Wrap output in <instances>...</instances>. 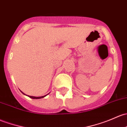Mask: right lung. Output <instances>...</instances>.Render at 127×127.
<instances>
[{
	"instance_id": "add662e5",
	"label": "right lung",
	"mask_w": 127,
	"mask_h": 127,
	"mask_svg": "<svg viewBox=\"0 0 127 127\" xmlns=\"http://www.w3.org/2000/svg\"><path fill=\"white\" fill-rule=\"evenodd\" d=\"M21 93H22V94H24V95H27L26 94H25L23 92H22V91H21ZM46 94V95H43V96H41V97H34V96H30V95H27V96H28V97H30V98H33V99H39V98H44V97H46V95H47L48 94Z\"/></svg>"
}]
</instances>
